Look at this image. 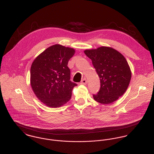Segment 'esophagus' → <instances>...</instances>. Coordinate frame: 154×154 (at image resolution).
Listing matches in <instances>:
<instances>
[{
    "label": "esophagus",
    "mask_w": 154,
    "mask_h": 154,
    "mask_svg": "<svg viewBox=\"0 0 154 154\" xmlns=\"http://www.w3.org/2000/svg\"><path fill=\"white\" fill-rule=\"evenodd\" d=\"M87 83V79H86L85 78H84V79L81 81V84H83V85H86Z\"/></svg>",
    "instance_id": "1"
}]
</instances>
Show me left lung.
Here are the masks:
<instances>
[{
    "instance_id": "left-lung-1",
    "label": "left lung",
    "mask_w": 154,
    "mask_h": 154,
    "mask_svg": "<svg viewBox=\"0 0 154 154\" xmlns=\"http://www.w3.org/2000/svg\"><path fill=\"white\" fill-rule=\"evenodd\" d=\"M100 80L99 91L94 99L102 104L116 101L127 90L131 78L130 66L125 57L116 50L107 47L86 50Z\"/></svg>"
}]
</instances>
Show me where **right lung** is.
I'll list each match as a JSON object with an SVG mask.
<instances>
[{
    "label": "right lung",
    "instance_id": "right-lung-1",
    "mask_svg": "<svg viewBox=\"0 0 154 154\" xmlns=\"http://www.w3.org/2000/svg\"><path fill=\"white\" fill-rule=\"evenodd\" d=\"M73 48L56 44L50 47L33 61L30 69V84L36 97L50 107H58L70 100L77 84L70 81L69 60Z\"/></svg>",
    "mask_w": 154,
    "mask_h": 154
}]
</instances>
